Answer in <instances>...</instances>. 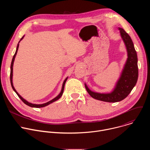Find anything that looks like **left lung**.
I'll use <instances>...</instances> for the list:
<instances>
[{
	"mask_svg": "<svg viewBox=\"0 0 150 150\" xmlns=\"http://www.w3.org/2000/svg\"><path fill=\"white\" fill-rule=\"evenodd\" d=\"M118 29L126 48L127 58L113 90L110 93H96L91 91L85 83V88L93 98L109 103L118 102L125 99L135 86L138 77V57L133 41L123 28Z\"/></svg>",
	"mask_w": 150,
	"mask_h": 150,
	"instance_id": "left-lung-1",
	"label": "left lung"
}]
</instances>
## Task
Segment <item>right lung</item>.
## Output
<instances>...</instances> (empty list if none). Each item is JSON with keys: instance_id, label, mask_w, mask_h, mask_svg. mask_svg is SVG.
I'll list each match as a JSON object with an SVG mask.
<instances>
[{"instance_id": "right-lung-1", "label": "right lung", "mask_w": 150, "mask_h": 150, "mask_svg": "<svg viewBox=\"0 0 150 150\" xmlns=\"http://www.w3.org/2000/svg\"><path fill=\"white\" fill-rule=\"evenodd\" d=\"M24 35L22 38H21L20 41H19L18 44V45H17V47H16V50L15 53V54L13 55V58H12V60L11 65V74H10V80H11V86H12V89H13V91L16 93V94H17V95H18V96L19 97V98H20L21 100H22V101H23L25 104H27V105H28V106H30V107H31V108H43V107H45V106H46V105H48L49 104H51V103H53V102L56 101V100H59V99L61 97V96H62L63 93L64 87H65V84L66 81H67V79H68V77H67L65 80H64V81H63V84H62V90H61V91H60V93H59V94L57 96H56L55 98H54L53 99H52V100H50V101H48V102H47V103H44V104H33V103H29V102H28V101H27L26 100L24 99L22 97H21V96L18 93V92L16 91V90L15 89V88H14V87H13V82H12V76H13V62H14L15 58V56H16V53H17V52H18V47H19V42L24 38Z\"/></svg>"}]
</instances>
